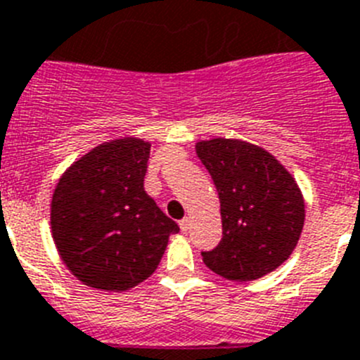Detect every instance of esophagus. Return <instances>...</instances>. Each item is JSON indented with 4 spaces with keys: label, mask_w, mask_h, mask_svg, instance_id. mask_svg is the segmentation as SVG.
Listing matches in <instances>:
<instances>
[{
    "label": "esophagus",
    "mask_w": 360,
    "mask_h": 360,
    "mask_svg": "<svg viewBox=\"0 0 360 360\" xmlns=\"http://www.w3.org/2000/svg\"><path fill=\"white\" fill-rule=\"evenodd\" d=\"M190 226H192V219L190 217H184V219H181L179 221V228H181V232H188L190 230Z\"/></svg>",
    "instance_id": "1"
}]
</instances>
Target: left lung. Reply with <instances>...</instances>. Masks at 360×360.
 I'll list each match as a JSON object with an SVG mask.
<instances>
[{
    "label": "left lung",
    "mask_w": 360,
    "mask_h": 360,
    "mask_svg": "<svg viewBox=\"0 0 360 360\" xmlns=\"http://www.w3.org/2000/svg\"><path fill=\"white\" fill-rule=\"evenodd\" d=\"M195 152L214 179L223 219V239L202 252V262L236 283L279 268L304 226V198L292 174L270 152L240 139L199 141Z\"/></svg>",
    "instance_id": "1"
}]
</instances>
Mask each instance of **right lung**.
<instances>
[{
	"instance_id": "obj_1",
	"label": "right lung",
	"mask_w": 360,
	"mask_h": 360,
	"mask_svg": "<svg viewBox=\"0 0 360 360\" xmlns=\"http://www.w3.org/2000/svg\"><path fill=\"white\" fill-rule=\"evenodd\" d=\"M150 143L120 137L101 143L59 177L50 228L65 266L83 284L124 292L154 274L179 232L145 192Z\"/></svg>"
}]
</instances>
